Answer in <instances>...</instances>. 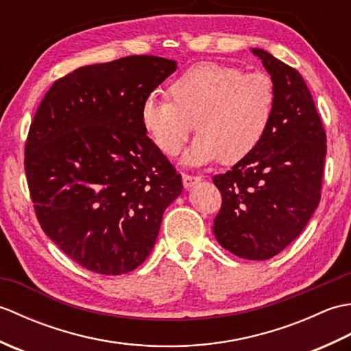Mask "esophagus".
<instances>
[{"mask_svg": "<svg viewBox=\"0 0 351 351\" xmlns=\"http://www.w3.org/2000/svg\"><path fill=\"white\" fill-rule=\"evenodd\" d=\"M202 178L196 176V175H190V173H182V182L185 189H190L193 185H196Z\"/></svg>", "mask_w": 351, "mask_h": 351, "instance_id": "obj_1", "label": "esophagus"}]
</instances>
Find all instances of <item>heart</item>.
<instances>
[{"instance_id": "heart-1", "label": "heart", "mask_w": 351, "mask_h": 351, "mask_svg": "<svg viewBox=\"0 0 351 351\" xmlns=\"http://www.w3.org/2000/svg\"><path fill=\"white\" fill-rule=\"evenodd\" d=\"M167 93L170 100L147 96L141 125L167 156L182 151L196 125L191 164L244 160L265 137L276 110L270 75L217 62L191 64L171 81Z\"/></svg>"}]
</instances>
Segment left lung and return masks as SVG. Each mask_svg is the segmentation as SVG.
Segmentation results:
<instances>
[{"label":"left lung","instance_id":"8db88e82","mask_svg":"<svg viewBox=\"0 0 351 351\" xmlns=\"http://www.w3.org/2000/svg\"><path fill=\"white\" fill-rule=\"evenodd\" d=\"M276 87L265 137L213 182L221 193L214 235L234 255L273 258L300 235L322 199L326 131L300 72L264 49H253Z\"/></svg>","mask_w":351,"mask_h":351}]
</instances>
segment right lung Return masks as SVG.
<instances>
[{
	"label": "right lung",
	"mask_w": 351,
	"mask_h": 351,
	"mask_svg": "<svg viewBox=\"0 0 351 351\" xmlns=\"http://www.w3.org/2000/svg\"><path fill=\"white\" fill-rule=\"evenodd\" d=\"M176 63L130 56L52 83L25 141L36 217L77 264L117 276L145 263L182 178L146 136L141 106Z\"/></svg>",
	"instance_id": "1"
}]
</instances>
